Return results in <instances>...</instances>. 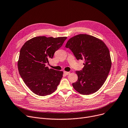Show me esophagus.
<instances>
[{
  "label": "esophagus",
  "instance_id": "esophagus-1",
  "mask_svg": "<svg viewBox=\"0 0 128 128\" xmlns=\"http://www.w3.org/2000/svg\"><path fill=\"white\" fill-rule=\"evenodd\" d=\"M64 73L66 75H69L70 74V72H65V71H64Z\"/></svg>",
  "mask_w": 128,
  "mask_h": 128
}]
</instances>
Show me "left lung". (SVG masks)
<instances>
[{
  "label": "left lung",
  "mask_w": 128,
  "mask_h": 128,
  "mask_svg": "<svg viewBox=\"0 0 128 128\" xmlns=\"http://www.w3.org/2000/svg\"><path fill=\"white\" fill-rule=\"evenodd\" d=\"M65 47L72 51L77 60H84L82 70L76 71L78 78L72 84L74 88L83 95L96 92L106 81L111 68L108 48L102 40L86 34L70 38Z\"/></svg>",
  "instance_id": "8db88e82"
}]
</instances>
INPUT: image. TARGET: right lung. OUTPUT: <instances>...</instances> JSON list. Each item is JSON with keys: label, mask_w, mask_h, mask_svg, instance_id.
Returning a JSON list of instances; mask_svg holds the SVG:
<instances>
[{"label": "right lung", "mask_w": 128, "mask_h": 128, "mask_svg": "<svg viewBox=\"0 0 128 128\" xmlns=\"http://www.w3.org/2000/svg\"><path fill=\"white\" fill-rule=\"evenodd\" d=\"M66 38L38 36L22 46L18 62V72L25 84L36 94L46 96L56 90L63 72L49 69L46 64Z\"/></svg>", "instance_id": "1"}]
</instances>
